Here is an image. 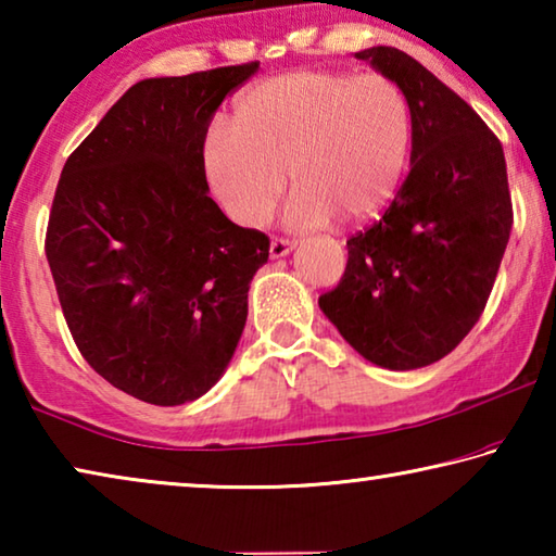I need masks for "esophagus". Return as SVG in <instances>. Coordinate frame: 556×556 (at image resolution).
<instances>
[{"mask_svg": "<svg viewBox=\"0 0 556 556\" xmlns=\"http://www.w3.org/2000/svg\"><path fill=\"white\" fill-rule=\"evenodd\" d=\"M296 248V242L294 240H285V238H271V242H269V255L275 257V260H279V257H287L291 250Z\"/></svg>", "mask_w": 556, "mask_h": 556, "instance_id": "34e87169", "label": "esophagus"}]
</instances>
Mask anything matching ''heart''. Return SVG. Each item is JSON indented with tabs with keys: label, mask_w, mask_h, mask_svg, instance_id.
Segmentation results:
<instances>
[{
	"label": "heart",
	"mask_w": 556,
	"mask_h": 556,
	"mask_svg": "<svg viewBox=\"0 0 556 556\" xmlns=\"http://www.w3.org/2000/svg\"><path fill=\"white\" fill-rule=\"evenodd\" d=\"M409 149V102L388 75L299 71L244 90L232 129L205 137L203 164L242 228L269 220L289 174L296 193L285 220L304 230L375 218L397 193Z\"/></svg>",
	"instance_id": "b5f03b06"
}]
</instances>
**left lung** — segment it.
<instances>
[{
	"label": "left lung",
	"instance_id": "1",
	"mask_svg": "<svg viewBox=\"0 0 556 556\" xmlns=\"http://www.w3.org/2000/svg\"><path fill=\"white\" fill-rule=\"evenodd\" d=\"M402 88L412 112L409 174L382 218L348 240V265L318 299L365 361L417 370L481 318L513 228L505 154L468 102L392 46L357 51Z\"/></svg>",
	"mask_w": 556,
	"mask_h": 556
}]
</instances>
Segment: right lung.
Masks as SVG:
<instances>
[{
    "mask_svg": "<svg viewBox=\"0 0 556 556\" xmlns=\"http://www.w3.org/2000/svg\"><path fill=\"white\" fill-rule=\"evenodd\" d=\"M260 63L147 78L68 156L46 257L73 341L131 397L176 407L223 378L269 257L265 232L208 195L203 144L230 90Z\"/></svg>",
    "mask_w": 556,
    "mask_h": 556,
    "instance_id": "1",
    "label": "right lung"
}]
</instances>
